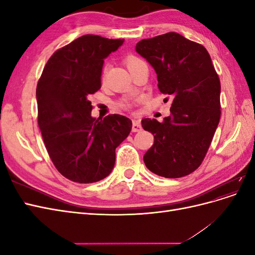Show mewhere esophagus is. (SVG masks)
<instances>
[{
  "label": "esophagus",
  "mask_w": 255,
  "mask_h": 255,
  "mask_svg": "<svg viewBox=\"0 0 255 255\" xmlns=\"http://www.w3.org/2000/svg\"><path fill=\"white\" fill-rule=\"evenodd\" d=\"M140 129H141L140 122L138 121V120H134L133 121V125H132V130H133V132H139Z\"/></svg>",
  "instance_id": "obj_1"
}]
</instances>
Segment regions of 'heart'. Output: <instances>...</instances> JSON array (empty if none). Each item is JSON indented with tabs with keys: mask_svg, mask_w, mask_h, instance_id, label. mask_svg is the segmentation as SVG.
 I'll list each match as a JSON object with an SVG mask.
<instances>
[{
	"mask_svg": "<svg viewBox=\"0 0 255 255\" xmlns=\"http://www.w3.org/2000/svg\"><path fill=\"white\" fill-rule=\"evenodd\" d=\"M125 63H126V65H127L128 70H132V69H133L135 66H137L138 64L141 63V60H140L139 58L135 57V56H128V57L126 58V60H125ZM104 72H105V68H104ZM121 105H122L123 107H125V109H128V107H130V105H132V104H130L129 102H122Z\"/></svg>",
	"mask_w": 255,
	"mask_h": 255,
	"instance_id": "b5f03b06",
	"label": "heart"
}]
</instances>
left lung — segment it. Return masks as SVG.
<instances>
[{"label":"left lung","instance_id":"1","mask_svg":"<svg viewBox=\"0 0 255 255\" xmlns=\"http://www.w3.org/2000/svg\"><path fill=\"white\" fill-rule=\"evenodd\" d=\"M157 74V87L171 99L163 122L142 119L154 143L143 161L157 175L176 179L194 172L206 155L221 115L220 80L202 44L167 33L136 44Z\"/></svg>","mask_w":255,"mask_h":255}]
</instances>
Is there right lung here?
Here are the masks:
<instances>
[{
  "instance_id": "right-lung-1",
  "label": "right lung",
  "mask_w": 255,
  "mask_h": 255,
  "mask_svg": "<svg viewBox=\"0 0 255 255\" xmlns=\"http://www.w3.org/2000/svg\"><path fill=\"white\" fill-rule=\"evenodd\" d=\"M123 41L84 35L54 52L38 81V126L52 163L70 181L95 183L109 175L116 148L132 128L121 115L92 118L88 100L101 88L104 58Z\"/></svg>"
}]
</instances>
